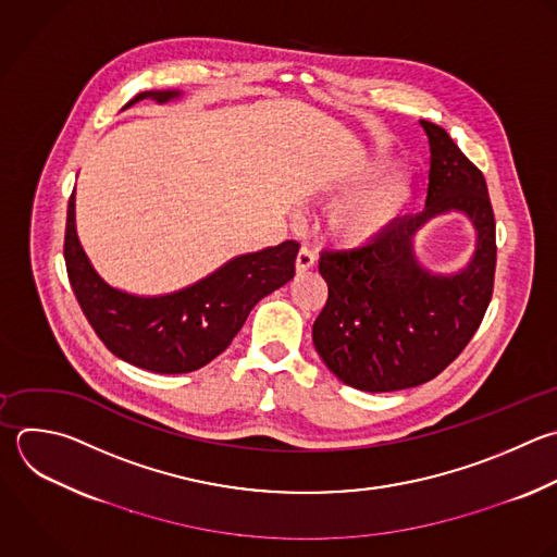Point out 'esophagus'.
<instances>
[{
    "instance_id": "obj_1",
    "label": "esophagus",
    "mask_w": 557,
    "mask_h": 557,
    "mask_svg": "<svg viewBox=\"0 0 557 557\" xmlns=\"http://www.w3.org/2000/svg\"><path fill=\"white\" fill-rule=\"evenodd\" d=\"M313 265H315V252H313L311 248L302 246V248L298 250V257H296V270H298V272H307V270H311Z\"/></svg>"
}]
</instances>
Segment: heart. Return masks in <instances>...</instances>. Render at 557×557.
I'll return each instance as SVG.
<instances>
[{"mask_svg":"<svg viewBox=\"0 0 557 557\" xmlns=\"http://www.w3.org/2000/svg\"><path fill=\"white\" fill-rule=\"evenodd\" d=\"M394 170L389 159H379L366 170L363 178H379ZM411 202V185L403 176H394L368 191L339 202L329 215V233L344 246H363L383 237L407 211Z\"/></svg>","mask_w":557,"mask_h":557,"instance_id":"1","label":"heart"}]
</instances>
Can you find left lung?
<instances>
[{
  "label": "left lung",
  "instance_id": "8db88e82",
  "mask_svg": "<svg viewBox=\"0 0 557 557\" xmlns=\"http://www.w3.org/2000/svg\"><path fill=\"white\" fill-rule=\"evenodd\" d=\"M420 126L431 150L424 211L400 218L366 246L320 255L329 298L313 322V346L339 381L363 392L437 376L472 339L492 298L496 224L485 178L444 128L426 120ZM448 210L473 222L478 246L463 271L444 277L419 265L412 237Z\"/></svg>",
  "mask_w": 557,
  "mask_h": 557
}]
</instances>
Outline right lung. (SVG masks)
Instances as JSON below:
<instances>
[{
	"instance_id": "obj_1",
	"label": "right lung",
	"mask_w": 557,
	"mask_h": 557,
	"mask_svg": "<svg viewBox=\"0 0 557 557\" xmlns=\"http://www.w3.org/2000/svg\"><path fill=\"white\" fill-rule=\"evenodd\" d=\"M152 98L159 104L181 91H144L124 109ZM300 244L231 259L202 281L165 296H135L111 287L91 265L76 233V191L67 205L65 265L89 324L120 359L161 374L194 372L228 348L252 307L294 278Z\"/></svg>"
}]
</instances>
